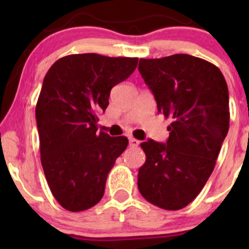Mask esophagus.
<instances>
[{
	"mask_svg": "<svg viewBox=\"0 0 249 249\" xmlns=\"http://www.w3.org/2000/svg\"><path fill=\"white\" fill-rule=\"evenodd\" d=\"M128 142H130V146H132V147H136V146H138L139 145V141H137V139H134V138H130L128 139Z\"/></svg>",
	"mask_w": 249,
	"mask_h": 249,
	"instance_id": "34e87169",
	"label": "esophagus"
}]
</instances>
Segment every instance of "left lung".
I'll return each instance as SVG.
<instances>
[{
    "mask_svg": "<svg viewBox=\"0 0 249 249\" xmlns=\"http://www.w3.org/2000/svg\"><path fill=\"white\" fill-rule=\"evenodd\" d=\"M138 69L158 112L172 119L166 144H141L146 161L138 171L139 192L162 210H181L205 186L227 136V83L219 68L186 53L141 58Z\"/></svg>",
    "mask_w": 249,
    "mask_h": 249,
    "instance_id": "obj_1",
    "label": "left lung"
}]
</instances>
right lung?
I'll return each mask as SVG.
<instances>
[{
    "label": "right lung",
    "mask_w": 249,
    "mask_h": 249,
    "mask_svg": "<svg viewBox=\"0 0 249 249\" xmlns=\"http://www.w3.org/2000/svg\"><path fill=\"white\" fill-rule=\"evenodd\" d=\"M137 64V57L78 53L59 58L44 77L36 104L41 162L51 193L70 212L101 201L107 174L127 147L126 137L98 132L97 122L111 89Z\"/></svg>",
    "instance_id": "obj_1"
}]
</instances>
